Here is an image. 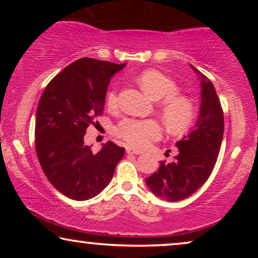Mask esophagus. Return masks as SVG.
<instances>
[{
    "instance_id": "34e87169",
    "label": "esophagus",
    "mask_w": 258,
    "mask_h": 258,
    "mask_svg": "<svg viewBox=\"0 0 258 258\" xmlns=\"http://www.w3.org/2000/svg\"><path fill=\"white\" fill-rule=\"evenodd\" d=\"M125 151L128 154H135V155H141L142 153H141V151H139V150H135L134 149V148H132V147H126L125 148Z\"/></svg>"
}]
</instances>
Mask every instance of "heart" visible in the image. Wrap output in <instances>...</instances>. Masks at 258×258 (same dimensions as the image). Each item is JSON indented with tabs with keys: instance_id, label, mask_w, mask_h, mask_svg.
Here are the masks:
<instances>
[{
	"instance_id": "1",
	"label": "heart",
	"mask_w": 258,
	"mask_h": 258,
	"mask_svg": "<svg viewBox=\"0 0 258 258\" xmlns=\"http://www.w3.org/2000/svg\"><path fill=\"white\" fill-rule=\"evenodd\" d=\"M139 83L144 93L155 101H161L160 111L167 128L172 133H181L188 129L194 121L195 110L189 98L176 95L177 84L161 72L149 69L139 76ZM109 107L117 104V94L109 91L107 96ZM116 134L130 146L143 149L161 136V126L154 119L125 118L118 123Z\"/></svg>"
}]
</instances>
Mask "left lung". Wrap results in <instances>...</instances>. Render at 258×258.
<instances>
[{
    "instance_id": "1",
    "label": "left lung",
    "mask_w": 258,
    "mask_h": 258,
    "mask_svg": "<svg viewBox=\"0 0 258 258\" xmlns=\"http://www.w3.org/2000/svg\"><path fill=\"white\" fill-rule=\"evenodd\" d=\"M190 67L201 81L199 117L191 132L176 142V160L171 163L162 161L158 170L146 178L150 191L169 202L186 199L207 182L223 139V110L214 84L195 67Z\"/></svg>"
}]
</instances>
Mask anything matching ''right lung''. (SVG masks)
<instances>
[{"label":"right lung","mask_w":258,"mask_h":258,"mask_svg":"<svg viewBox=\"0 0 258 258\" xmlns=\"http://www.w3.org/2000/svg\"><path fill=\"white\" fill-rule=\"evenodd\" d=\"M126 63L84 57L66 67L42 94L35 122L38 161L49 182L63 195L86 201L111 181L124 148L109 141L97 154L84 146V135L104 110L110 79Z\"/></svg>","instance_id":"add662e5"}]
</instances>
